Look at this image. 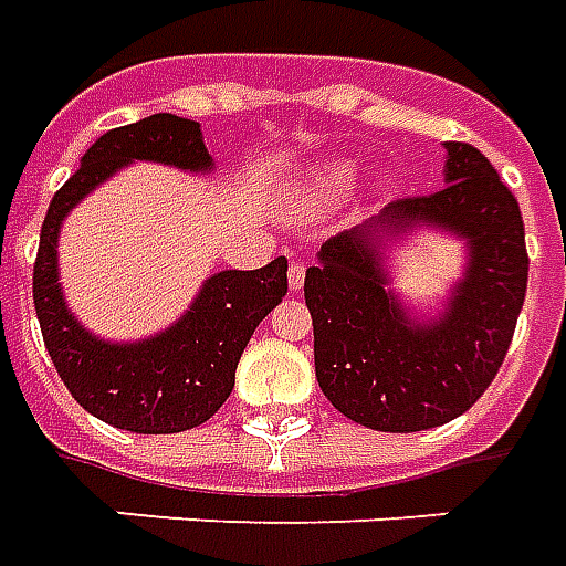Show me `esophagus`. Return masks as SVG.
Segmentation results:
<instances>
[{
  "mask_svg": "<svg viewBox=\"0 0 566 566\" xmlns=\"http://www.w3.org/2000/svg\"><path fill=\"white\" fill-rule=\"evenodd\" d=\"M304 271H307V264H304V262H292V268H290V290H302V286H304Z\"/></svg>",
  "mask_w": 566,
  "mask_h": 566,
  "instance_id": "1",
  "label": "esophagus"
}]
</instances>
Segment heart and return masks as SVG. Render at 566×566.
I'll use <instances>...</instances> for the list:
<instances>
[{"label":"heart","mask_w":566,"mask_h":566,"mask_svg":"<svg viewBox=\"0 0 566 566\" xmlns=\"http://www.w3.org/2000/svg\"><path fill=\"white\" fill-rule=\"evenodd\" d=\"M363 174V167L354 158H335L307 170L298 176L295 182V200L307 207V210H319L328 203H338L340 198L350 195V188L356 186V179Z\"/></svg>","instance_id":"heart-1"}]
</instances>
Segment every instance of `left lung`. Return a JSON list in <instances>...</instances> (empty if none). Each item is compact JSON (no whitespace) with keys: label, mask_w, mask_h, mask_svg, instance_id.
<instances>
[{"label":"left lung","mask_w":566,"mask_h":566,"mask_svg":"<svg viewBox=\"0 0 566 566\" xmlns=\"http://www.w3.org/2000/svg\"><path fill=\"white\" fill-rule=\"evenodd\" d=\"M444 182L326 240L304 274L319 390L368 430L418 432L460 418L491 387L518 323L531 264L518 200L469 143H444ZM420 227L468 247L439 315L411 312L391 290L386 250Z\"/></svg>","instance_id":"8db88e82"}]
</instances>
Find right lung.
I'll return each instance as SVG.
<instances>
[{"mask_svg":"<svg viewBox=\"0 0 566 566\" xmlns=\"http://www.w3.org/2000/svg\"><path fill=\"white\" fill-rule=\"evenodd\" d=\"M134 161L212 174L200 124L170 112L115 127L84 151L82 167L48 207L33 268V302L51 363L87 415L118 430L164 436L210 420L231 390L252 332L286 295V259L259 271H219L203 280L176 323L139 340L94 335L72 314L60 286L57 243L63 219L91 191Z\"/></svg>","mask_w":566,"mask_h":566,"instance_id":"obj_1","label":"right lung"}]
</instances>
